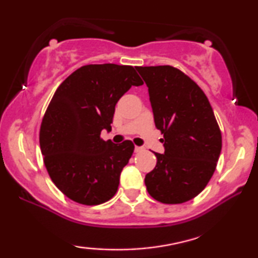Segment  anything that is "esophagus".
I'll return each instance as SVG.
<instances>
[{
  "label": "esophagus",
  "instance_id": "1",
  "mask_svg": "<svg viewBox=\"0 0 258 258\" xmlns=\"http://www.w3.org/2000/svg\"><path fill=\"white\" fill-rule=\"evenodd\" d=\"M143 150V147H135V151H136V153H141V151H142Z\"/></svg>",
  "mask_w": 258,
  "mask_h": 258
}]
</instances>
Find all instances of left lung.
I'll list each match as a JSON object with an SVG mask.
<instances>
[{
    "label": "left lung",
    "instance_id": "obj_1",
    "mask_svg": "<svg viewBox=\"0 0 258 258\" xmlns=\"http://www.w3.org/2000/svg\"><path fill=\"white\" fill-rule=\"evenodd\" d=\"M149 91L155 125L163 134L164 154L146 175L149 195L179 204L194 199L210 181L222 149V135L203 90L171 66L137 67Z\"/></svg>",
    "mask_w": 258,
    "mask_h": 258
}]
</instances>
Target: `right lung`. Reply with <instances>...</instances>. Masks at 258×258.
<instances>
[{
    "mask_svg": "<svg viewBox=\"0 0 258 258\" xmlns=\"http://www.w3.org/2000/svg\"><path fill=\"white\" fill-rule=\"evenodd\" d=\"M143 81L132 66L88 64L75 70L55 91L40 130L44 165L54 184L84 206L107 202L134 153L132 141L101 139L110 132L115 105Z\"/></svg>",
    "mask_w": 258,
    "mask_h": 258,
    "instance_id": "right-lung-1",
    "label": "right lung"
}]
</instances>
